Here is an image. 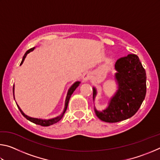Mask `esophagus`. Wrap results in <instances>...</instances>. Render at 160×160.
Wrapping results in <instances>:
<instances>
[{"instance_id":"obj_1","label":"esophagus","mask_w":160,"mask_h":160,"mask_svg":"<svg viewBox=\"0 0 160 160\" xmlns=\"http://www.w3.org/2000/svg\"><path fill=\"white\" fill-rule=\"evenodd\" d=\"M91 77L92 76H91V74L90 73V72H86L82 75V80H83V81L86 82V81H88L89 80H90Z\"/></svg>"}]
</instances>
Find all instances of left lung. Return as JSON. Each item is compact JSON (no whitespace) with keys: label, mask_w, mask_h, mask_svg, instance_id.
Segmentation results:
<instances>
[{"label":"left lung","mask_w":160,"mask_h":160,"mask_svg":"<svg viewBox=\"0 0 160 160\" xmlns=\"http://www.w3.org/2000/svg\"><path fill=\"white\" fill-rule=\"evenodd\" d=\"M118 90L102 112L94 109L97 117L107 123H116L132 117L141 106L146 94V72L135 54L120 58L115 63ZM97 94L93 88V100Z\"/></svg>","instance_id":"8db88e82"}]
</instances>
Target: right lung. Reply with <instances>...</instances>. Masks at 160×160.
Returning <instances> with one entry per match:
<instances>
[{"instance_id":"1","label":"right lung","mask_w":160,"mask_h":160,"mask_svg":"<svg viewBox=\"0 0 160 160\" xmlns=\"http://www.w3.org/2000/svg\"><path fill=\"white\" fill-rule=\"evenodd\" d=\"M34 48H35V47H33V48H30V49H29L28 51H27V52L25 53V55H24V56H23L22 60L21 63H20V66H21V65L23 63L24 60H25V58H26L27 55H28L29 53H30L31 51H33ZM80 83V82H79V81H78V82H75L73 84V85H72L70 88V89L68 90V93H67V96H66V102H65V108H64L63 112V113H62L61 115L57 116V117H55V118H51V119H41V118H32V117H29V116L25 114V113H23L22 111L20 109V108L19 107V106H18V104H17V106L19 108V109H20L22 114L24 116H25V117L27 119H28V120H29V121H31V122H32V123H34L35 124H37V125H40V126H49L51 125H53V124H54V123L58 122V121H60L61 119L62 118V117H63L65 112H66V111L67 109V107H68V102H69V100H70V97H71L72 94L73 93V92L75 90V89H76L79 86ZM13 94H14V86H13Z\"/></svg>"}]
</instances>
